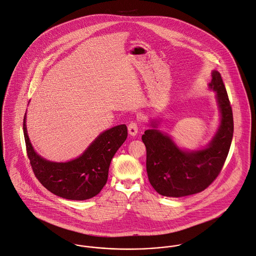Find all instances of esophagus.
Wrapping results in <instances>:
<instances>
[{"label":"esophagus","mask_w":256,"mask_h":256,"mask_svg":"<svg viewBox=\"0 0 256 256\" xmlns=\"http://www.w3.org/2000/svg\"><path fill=\"white\" fill-rule=\"evenodd\" d=\"M138 130H139V127H138V124L136 122H131L128 126V132L131 136H136L137 133H138Z\"/></svg>","instance_id":"esophagus-1"}]
</instances>
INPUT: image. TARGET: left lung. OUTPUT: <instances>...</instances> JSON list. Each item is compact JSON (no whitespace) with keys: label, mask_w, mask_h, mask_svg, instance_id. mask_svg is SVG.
I'll use <instances>...</instances> for the list:
<instances>
[{"label":"left lung","mask_w":256,"mask_h":256,"mask_svg":"<svg viewBox=\"0 0 256 256\" xmlns=\"http://www.w3.org/2000/svg\"><path fill=\"white\" fill-rule=\"evenodd\" d=\"M210 89L216 93L220 122L210 142L200 150H184L169 134L158 130V120L150 122L142 141L146 146V168L150 184L165 196L180 198L206 190L218 176L228 157L232 136V110L220 74L212 72Z\"/></svg>","instance_id":"left-lung-1"}]
</instances>
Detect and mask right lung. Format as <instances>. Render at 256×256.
Wrapping results in <instances>:
<instances>
[{
    "label": "right lung",
    "mask_w": 256,
    "mask_h": 256,
    "mask_svg": "<svg viewBox=\"0 0 256 256\" xmlns=\"http://www.w3.org/2000/svg\"><path fill=\"white\" fill-rule=\"evenodd\" d=\"M24 136L32 169L40 184L64 198L84 200L98 194L108 178L111 160L127 138L125 124L112 127L101 134L78 158L68 162H52L40 157L30 144L26 114Z\"/></svg>",
    "instance_id": "obj_1"
}]
</instances>
